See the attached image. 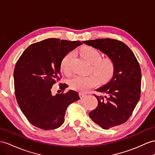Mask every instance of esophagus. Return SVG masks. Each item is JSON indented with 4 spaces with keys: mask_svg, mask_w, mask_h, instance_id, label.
I'll list each match as a JSON object with an SVG mask.
<instances>
[{
    "mask_svg": "<svg viewBox=\"0 0 155 155\" xmlns=\"http://www.w3.org/2000/svg\"><path fill=\"white\" fill-rule=\"evenodd\" d=\"M79 96H80V97H81V98H83V97H84L86 96V94H84V93L80 92V93H79Z\"/></svg>",
    "mask_w": 155,
    "mask_h": 155,
    "instance_id": "34e87169",
    "label": "esophagus"
}]
</instances>
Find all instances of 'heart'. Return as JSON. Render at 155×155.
<instances>
[{
    "instance_id": "heart-1",
    "label": "heart",
    "mask_w": 155,
    "mask_h": 155,
    "mask_svg": "<svg viewBox=\"0 0 155 155\" xmlns=\"http://www.w3.org/2000/svg\"><path fill=\"white\" fill-rule=\"evenodd\" d=\"M82 58L92 64V70L101 81L108 80L114 72V63L110 58H101L100 51L92 46H85L81 50ZM74 52L67 53L60 63V69L62 72L69 74L71 72V64L74 58ZM98 79L96 75L90 74L88 76H75L69 81L70 87L73 90L84 92L96 86Z\"/></svg>"
}]
</instances>
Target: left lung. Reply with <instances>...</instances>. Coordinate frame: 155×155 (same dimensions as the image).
I'll return each mask as SVG.
<instances>
[{
  "instance_id": "1",
  "label": "left lung",
  "mask_w": 155,
  "mask_h": 155,
  "mask_svg": "<svg viewBox=\"0 0 155 155\" xmlns=\"http://www.w3.org/2000/svg\"><path fill=\"white\" fill-rule=\"evenodd\" d=\"M82 42L100 50L114 63L111 80L96 90L102 95L94 94L98 105L89 116L105 130L120 125L128 120L140 98L141 72L137 59L128 46L116 39Z\"/></svg>"
}]
</instances>
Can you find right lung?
<instances>
[{"instance_id": "right-lung-1", "label": "right lung", "mask_w": 155, "mask_h": 155, "mask_svg": "<svg viewBox=\"0 0 155 155\" xmlns=\"http://www.w3.org/2000/svg\"><path fill=\"white\" fill-rule=\"evenodd\" d=\"M81 41L48 38L32 44L19 57L14 71L15 98L28 121L42 130H54L64 122L66 109L80 100L78 92L63 93L66 84H61V94L53 96L51 88L60 81V63L65 55Z\"/></svg>"}]
</instances>
